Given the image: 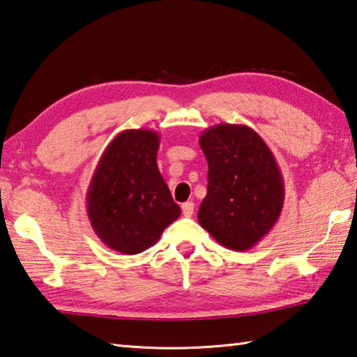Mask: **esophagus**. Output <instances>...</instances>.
Instances as JSON below:
<instances>
[{
	"label": "esophagus",
	"mask_w": 357,
	"mask_h": 357,
	"mask_svg": "<svg viewBox=\"0 0 357 357\" xmlns=\"http://www.w3.org/2000/svg\"><path fill=\"white\" fill-rule=\"evenodd\" d=\"M181 208H183V215L184 216H192L193 215V211H195V204L192 201H187V202H184L183 206H181Z\"/></svg>",
	"instance_id": "1"
}]
</instances>
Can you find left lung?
Returning <instances> with one entry per match:
<instances>
[{"label":"left lung","mask_w":357,"mask_h":357,"mask_svg":"<svg viewBox=\"0 0 357 357\" xmlns=\"http://www.w3.org/2000/svg\"><path fill=\"white\" fill-rule=\"evenodd\" d=\"M208 165L199 225L232 250L252 249L282 213L284 184L266 142L248 125L218 123L201 132Z\"/></svg>","instance_id":"obj_1"}]
</instances>
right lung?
<instances>
[{
  "label": "right lung",
  "mask_w": 357,
  "mask_h": 357,
  "mask_svg": "<svg viewBox=\"0 0 357 357\" xmlns=\"http://www.w3.org/2000/svg\"><path fill=\"white\" fill-rule=\"evenodd\" d=\"M159 135L125 130L108 144L86 192L96 235L125 255L144 252L181 215L158 169Z\"/></svg>",
  "instance_id": "add662e5"
}]
</instances>
